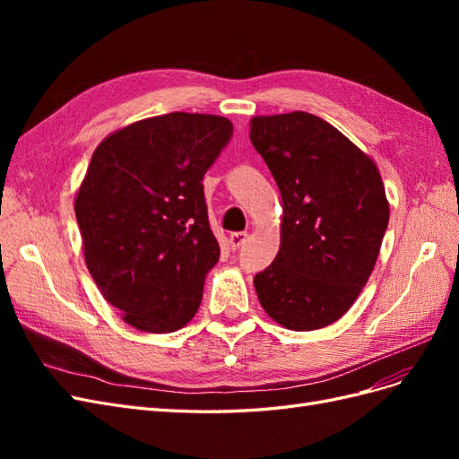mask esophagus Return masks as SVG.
Instances as JSON below:
<instances>
[{"mask_svg": "<svg viewBox=\"0 0 459 459\" xmlns=\"http://www.w3.org/2000/svg\"><path fill=\"white\" fill-rule=\"evenodd\" d=\"M245 241H247V233L245 231H235V233H231L230 238H228V243L231 247V251H235V248H239Z\"/></svg>", "mask_w": 459, "mask_h": 459, "instance_id": "34e87169", "label": "esophagus"}]
</instances>
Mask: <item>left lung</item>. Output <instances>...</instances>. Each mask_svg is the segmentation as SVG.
<instances>
[{"label":"left lung","mask_w":459,"mask_h":459,"mask_svg":"<svg viewBox=\"0 0 459 459\" xmlns=\"http://www.w3.org/2000/svg\"><path fill=\"white\" fill-rule=\"evenodd\" d=\"M248 135L283 201L280 251L255 275L262 308L290 331L335 324L368 283L388 226L377 164L302 110L255 117Z\"/></svg>","instance_id":"left-lung-1"}]
</instances>
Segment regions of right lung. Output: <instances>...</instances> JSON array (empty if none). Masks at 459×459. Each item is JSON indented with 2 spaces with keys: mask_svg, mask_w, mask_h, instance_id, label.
Listing matches in <instances>:
<instances>
[{
  "mask_svg": "<svg viewBox=\"0 0 459 459\" xmlns=\"http://www.w3.org/2000/svg\"><path fill=\"white\" fill-rule=\"evenodd\" d=\"M231 132L224 117L170 113L93 151L74 212L93 281L128 325L172 333L197 314L220 258L201 182Z\"/></svg>",
  "mask_w": 459,
  "mask_h": 459,
  "instance_id": "add662e5",
  "label": "right lung"
}]
</instances>
